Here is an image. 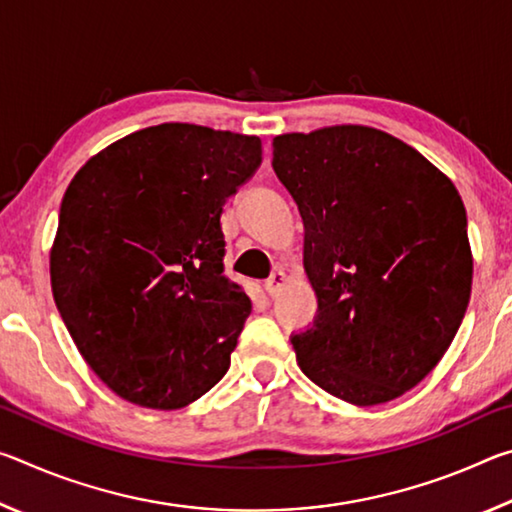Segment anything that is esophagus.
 I'll use <instances>...</instances> for the list:
<instances>
[{
  "label": "esophagus",
  "instance_id": "34e87169",
  "mask_svg": "<svg viewBox=\"0 0 512 512\" xmlns=\"http://www.w3.org/2000/svg\"><path fill=\"white\" fill-rule=\"evenodd\" d=\"M284 284H287V275H284V271H273L271 277H268V280H266L264 287H266L268 296L275 298L277 293H280V289L284 287Z\"/></svg>",
  "mask_w": 512,
  "mask_h": 512
}]
</instances>
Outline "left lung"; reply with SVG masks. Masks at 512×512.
Masks as SVG:
<instances>
[{
    "label": "left lung",
    "instance_id": "obj_1",
    "mask_svg": "<svg viewBox=\"0 0 512 512\" xmlns=\"http://www.w3.org/2000/svg\"><path fill=\"white\" fill-rule=\"evenodd\" d=\"M273 171L305 223L318 311L291 334L300 370L357 406L436 368L461 327L472 253L461 196L409 144L368 126L277 135Z\"/></svg>",
    "mask_w": 512,
    "mask_h": 512
}]
</instances>
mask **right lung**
I'll return each mask as SVG.
<instances>
[{
  "label": "right lung",
  "mask_w": 512,
  "mask_h": 512,
  "mask_svg": "<svg viewBox=\"0 0 512 512\" xmlns=\"http://www.w3.org/2000/svg\"><path fill=\"white\" fill-rule=\"evenodd\" d=\"M259 164V137L160 124L69 183L51 291L83 359L124 400L180 409L228 372L253 305L223 273L221 214Z\"/></svg>",
  "instance_id": "right-lung-1"
}]
</instances>
